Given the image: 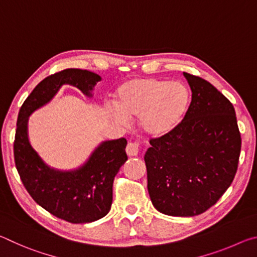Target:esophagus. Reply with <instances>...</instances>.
Returning a JSON list of instances; mask_svg holds the SVG:
<instances>
[{"instance_id":"1","label":"esophagus","mask_w":257,"mask_h":257,"mask_svg":"<svg viewBox=\"0 0 257 257\" xmlns=\"http://www.w3.org/2000/svg\"><path fill=\"white\" fill-rule=\"evenodd\" d=\"M139 149H141V146H139V143L129 142L128 145H127V149H125V152H127V154L129 156H137L138 153H139Z\"/></svg>"}]
</instances>
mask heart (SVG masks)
Returning <instances> with one entry per match:
<instances>
[{"label":"heart","mask_w":257,"mask_h":257,"mask_svg":"<svg viewBox=\"0 0 257 257\" xmlns=\"http://www.w3.org/2000/svg\"><path fill=\"white\" fill-rule=\"evenodd\" d=\"M189 103V90L181 81L137 77L118 87V111H113V116L120 123L127 122V118H139L143 132L149 136L161 137L182 122Z\"/></svg>","instance_id":"obj_1"}]
</instances>
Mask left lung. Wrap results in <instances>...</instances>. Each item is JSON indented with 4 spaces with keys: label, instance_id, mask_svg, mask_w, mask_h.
<instances>
[{
    "label": "left lung",
    "instance_id": "obj_1",
    "mask_svg": "<svg viewBox=\"0 0 257 257\" xmlns=\"http://www.w3.org/2000/svg\"><path fill=\"white\" fill-rule=\"evenodd\" d=\"M191 102L170 134L152 138L144 156L154 207L171 216L202 214L236 176L241 138L231 102L201 77L184 72Z\"/></svg>",
    "mask_w": 257,
    "mask_h": 257
}]
</instances>
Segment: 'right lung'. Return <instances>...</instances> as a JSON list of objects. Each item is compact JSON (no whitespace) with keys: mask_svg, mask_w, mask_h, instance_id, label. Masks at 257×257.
Returning <instances> with one entry per match:
<instances>
[{"mask_svg":"<svg viewBox=\"0 0 257 257\" xmlns=\"http://www.w3.org/2000/svg\"><path fill=\"white\" fill-rule=\"evenodd\" d=\"M101 81L96 73L66 69L43 79L20 107L14 143L17 170L30 196L51 214L71 223H88L102 219L112 205L113 180L128 160L127 141L103 142L80 168L60 171L50 168L30 145L27 133L32 113L53 98L62 85H71L92 97Z\"/></svg>","mask_w":257,"mask_h":257,"instance_id":"1","label":"right lung"}]
</instances>
